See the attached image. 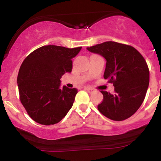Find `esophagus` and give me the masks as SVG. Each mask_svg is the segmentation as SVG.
Instances as JSON below:
<instances>
[{"label": "esophagus", "instance_id": "1", "mask_svg": "<svg viewBox=\"0 0 161 161\" xmlns=\"http://www.w3.org/2000/svg\"><path fill=\"white\" fill-rule=\"evenodd\" d=\"M86 89L87 91H88V92H94L93 88H89V87H86Z\"/></svg>", "mask_w": 161, "mask_h": 161}]
</instances>
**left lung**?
Masks as SVG:
<instances>
[{
	"label": "left lung",
	"instance_id": "1",
	"mask_svg": "<svg viewBox=\"0 0 161 161\" xmlns=\"http://www.w3.org/2000/svg\"><path fill=\"white\" fill-rule=\"evenodd\" d=\"M87 50L106 60L104 78L114 86V95L101 91L104 99L97 106L98 110L112 120L130 117L142 105L148 88L149 69L144 57L132 46L114 42Z\"/></svg>",
	"mask_w": 161,
	"mask_h": 161
}]
</instances>
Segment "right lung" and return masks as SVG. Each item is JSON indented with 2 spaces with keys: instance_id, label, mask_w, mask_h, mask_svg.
<instances>
[{
  "instance_id": "right-lung-1",
  "label": "right lung",
  "mask_w": 161,
  "mask_h": 161,
  "mask_svg": "<svg viewBox=\"0 0 161 161\" xmlns=\"http://www.w3.org/2000/svg\"><path fill=\"white\" fill-rule=\"evenodd\" d=\"M81 49L46 45L24 60L17 76L19 97L36 123L45 125L59 123L73 107L77 89L61 88L60 79L64 73H71L72 59Z\"/></svg>"
}]
</instances>
